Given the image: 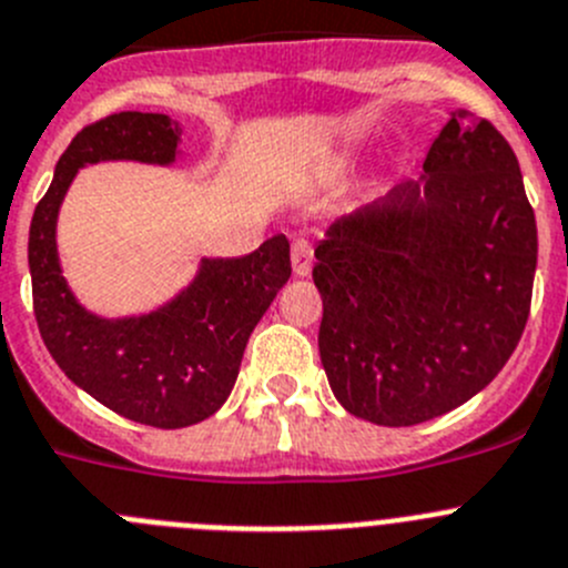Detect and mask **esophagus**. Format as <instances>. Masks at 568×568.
Here are the masks:
<instances>
[{"instance_id":"1","label":"esophagus","mask_w":568,"mask_h":568,"mask_svg":"<svg viewBox=\"0 0 568 568\" xmlns=\"http://www.w3.org/2000/svg\"><path fill=\"white\" fill-rule=\"evenodd\" d=\"M291 266H294V272L300 274V277L311 274V266H314V246H311L305 237H296V241L291 243Z\"/></svg>"}]
</instances>
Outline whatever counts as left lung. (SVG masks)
<instances>
[{
  "label": "left lung",
  "mask_w": 568,
  "mask_h": 568,
  "mask_svg": "<svg viewBox=\"0 0 568 568\" xmlns=\"http://www.w3.org/2000/svg\"><path fill=\"white\" fill-rule=\"evenodd\" d=\"M314 254L338 404L378 426L457 409L505 367L532 302L538 226L510 142L454 111L423 176L333 221Z\"/></svg>",
  "instance_id": "1"
}]
</instances>
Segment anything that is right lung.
<instances>
[{"mask_svg":"<svg viewBox=\"0 0 568 568\" xmlns=\"http://www.w3.org/2000/svg\"><path fill=\"white\" fill-rule=\"evenodd\" d=\"M179 134L168 114L142 111H116L78 131L36 204L28 241L33 311L50 356L94 400L153 428L193 426L221 409L254 325L291 277L288 237L274 235L246 257L204 260L187 291L136 320H98L69 294L55 219L78 168L100 159L168 164Z\"/></svg>","mask_w":568,"mask_h":568,"instance_id":"obj_1","label":"right lung"}]
</instances>
